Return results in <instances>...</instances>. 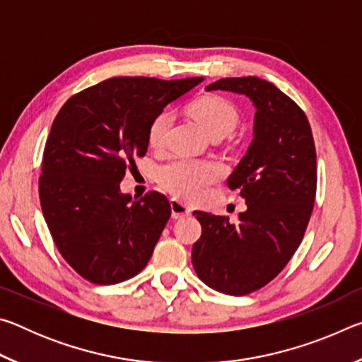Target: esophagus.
Listing matches in <instances>:
<instances>
[{"instance_id": "obj_1", "label": "esophagus", "mask_w": 362, "mask_h": 362, "mask_svg": "<svg viewBox=\"0 0 362 362\" xmlns=\"http://www.w3.org/2000/svg\"><path fill=\"white\" fill-rule=\"evenodd\" d=\"M170 209H173V217L174 218H182V217H187L192 214V207L188 204L182 203L179 199H170Z\"/></svg>"}]
</instances>
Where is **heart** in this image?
Wrapping results in <instances>:
<instances>
[{
    "mask_svg": "<svg viewBox=\"0 0 362 362\" xmlns=\"http://www.w3.org/2000/svg\"><path fill=\"white\" fill-rule=\"evenodd\" d=\"M189 112L201 122L211 137H223L235 129L240 119L236 107L220 95H203L189 105ZM174 122V113L163 110L148 126V144L153 148L166 145L168 132ZM223 175V168L216 161L179 156L158 169V182L166 192L180 199L196 201Z\"/></svg>",
    "mask_w": 362,
    "mask_h": 362,
    "instance_id": "1",
    "label": "heart"
}]
</instances>
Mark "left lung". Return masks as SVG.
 <instances>
[{"mask_svg":"<svg viewBox=\"0 0 362 362\" xmlns=\"http://www.w3.org/2000/svg\"><path fill=\"white\" fill-rule=\"evenodd\" d=\"M247 95L255 105L254 140L226 180L247 209L228 217L194 211L201 238L192 262L204 284L247 296L273 281L303 240L316 198V148L306 115L276 86L255 76L222 78L207 90Z\"/></svg>","mask_w":362,"mask_h":362,"instance_id":"left-lung-1","label":"left lung"}]
</instances>
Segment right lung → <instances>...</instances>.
<instances>
[{"mask_svg":"<svg viewBox=\"0 0 362 362\" xmlns=\"http://www.w3.org/2000/svg\"><path fill=\"white\" fill-rule=\"evenodd\" d=\"M203 78H110L59 110L42 153L40 203L60 255L89 283L110 286L142 272L170 217L166 196L119 192L126 169L148 148V126Z\"/></svg>","mask_w":362,"mask_h":362,"instance_id":"obj_1","label":"right lung"}]
</instances>
